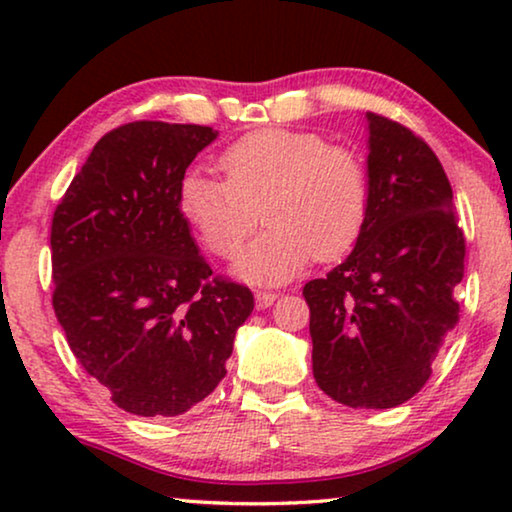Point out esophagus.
Wrapping results in <instances>:
<instances>
[{
  "label": "esophagus",
  "mask_w": 512,
  "mask_h": 512,
  "mask_svg": "<svg viewBox=\"0 0 512 512\" xmlns=\"http://www.w3.org/2000/svg\"><path fill=\"white\" fill-rule=\"evenodd\" d=\"M277 298H279V293H275V291H256V307L258 310H265V307H270Z\"/></svg>",
  "instance_id": "1"
}]
</instances>
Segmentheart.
I'll use <instances>...</instances> for the list:
<instances>
[{
    "mask_svg": "<svg viewBox=\"0 0 512 512\" xmlns=\"http://www.w3.org/2000/svg\"><path fill=\"white\" fill-rule=\"evenodd\" d=\"M219 170L223 181L200 172L181 179L179 212L209 254L233 258L256 230L261 209L268 230L235 265L249 282H286L312 256L338 261L366 226V165L359 153L317 132H249L223 149Z\"/></svg>",
    "mask_w": 512,
    "mask_h": 512,
    "instance_id": "heart-1",
    "label": "heart"
}]
</instances>
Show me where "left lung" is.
<instances>
[{"label":"left lung","mask_w":512,"mask_h":512,"mask_svg":"<svg viewBox=\"0 0 512 512\" xmlns=\"http://www.w3.org/2000/svg\"><path fill=\"white\" fill-rule=\"evenodd\" d=\"M366 121V226L347 261L303 296L319 389L349 408L384 410L424 387L457 326L466 240L431 146L375 111Z\"/></svg>","instance_id":"1"}]
</instances>
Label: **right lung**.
Here are the masks:
<instances>
[{"label": "right lung", "mask_w": 512, "mask_h": 512, "mask_svg": "<svg viewBox=\"0 0 512 512\" xmlns=\"http://www.w3.org/2000/svg\"><path fill=\"white\" fill-rule=\"evenodd\" d=\"M219 132L135 121L107 132L55 207L53 310L83 370L139 417H177L226 377L247 286L212 275L179 212Z\"/></svg>", "instance_id": "1"}]
</instances>
